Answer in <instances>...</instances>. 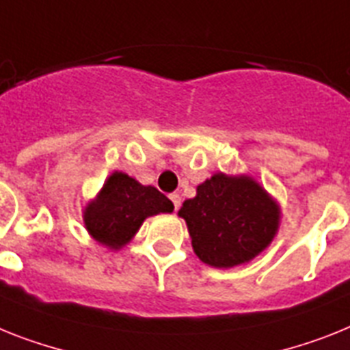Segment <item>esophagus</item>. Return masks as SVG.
I'll use <instances>...</instances> for the list:
<instances>
[{"instance_id":"esophagus-1","label":"esophagus","mask_w":350,"mask_h":350,"mask_svg":"<svg viewBox=\"0 0 350 350\" xmlns=\"http://www.w3.org/2000/svg\"><path fill=\"white\" fill-rule=\"evenodd\" d=\"M169 199L172 201V204H174V210H180V204H181V198H180V193H170Z\"/></svg>"}]
</instances>
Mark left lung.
Wrapping results in <instances>:
<instances>
[{
	"label": "left lung",
	"instance_id": "8db88e82",
	"mask_svg": "<svg viewBox=\"0 0 350 350\" xmlns=\"http://www.w3.org/2000/svg\"><path fill=\"white\" fill-rule=\"evenodd\" d=\"M193 252L211 267L228 269L260 254L274 239L280 210L251 178L219 174L198 187L180 210Z\"/></svg>",
	"mask_w": 350,
	"mask_h": 350
}]
</instances>
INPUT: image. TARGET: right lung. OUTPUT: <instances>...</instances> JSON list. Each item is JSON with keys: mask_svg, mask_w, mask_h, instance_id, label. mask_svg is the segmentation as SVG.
I'll use <instances>...</instances> for the list:
<instances>
[{"mask_svg": "<svg viewBox=\"0 0 350 350\" xmlns=\"http://www.w3.org/2000/svg\"><path fill=\"white\" fill-rule=\"evenodd\" d=\"M172 210L174 204L154 187H144L128 174L113 172L98 199L85 210V226L98 242L119 249L130 242L144 219Z\"/></svg>", "mask_w": 350, "mask_h": 350, "instance_id": "add662e5", "label": "right lung"}]
</instances>
